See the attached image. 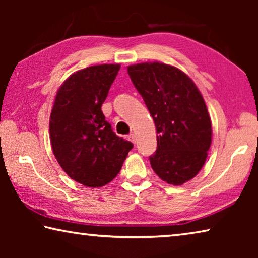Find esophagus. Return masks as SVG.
<instances>
[{"instance_id":"34e87169","label":"esophagus","mask_w":258,"mask_h":258,"mask_svg":"<svg viewBox=\"0 0 258 258\" xmlns=\"http://www.w3.org/2000/svg\"><path fill=\"white\" fill-rule=\"evenodd\" d=\"M128 140L132 143H137V135H135L134 133H131L130 135H128Z\"/></svg>"}]
</instances>
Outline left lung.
<instances>
[{
  "mask_svg": "<svg viewBox=\"0 0 258 258\" xmlns=\"http://www.w3.org/2000/svg\"><path fill=\"white\" fill-rule=\"evenodd\" d=\"M135 89L155 121V173L168 184L182 185L199 173L212 143L206 103L194 81L180 69L155 61L127 67Z\"/></svg>",
  "mask_w": 258,
  "mask_h": 258,
  "instance_id": "obj_1",
  "label": "left lung"
}]
</instances>
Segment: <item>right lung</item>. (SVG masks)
I'll return each instance as SVG.
<instances>
[{"label": "right lung", "mask_w": 258, "mask_h": 258, "mask_svg": "<svg viewBox=\"0 0 258 258\" xmlns=\"http://www.w3.org/2000/svg\"><path fill=\"white\" fill-rule=\"evenodd\" d=\"M120 64H98L72 74L59 87L50 116L54 157L67 175L99 187L119 173L133 145L117 137L101 110Z\"/></svg>", "instance_id": "obj_1"}]
</instances>
